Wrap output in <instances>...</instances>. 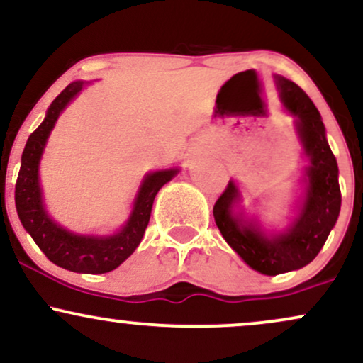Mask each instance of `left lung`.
Segmentation results:
<instances>
[{
	"label": "left lung",
	"mask_w": 363,
	"mask_h": 363,
	"mask_svg": "<svg viewBox=\"0 0 363 363\" xmlns=\"http://www.w3.org/2000/svg\"><path fill=\"white\" fill-rule=\"evenodd\" d=\"M277 85L286 109L297 116L298 136L311 158L301 215L285 234L273 239L264 237L254 225H244L232 213V206L239 198L232 181L213 206L216 227L228 245L252 269L272 277L309 264L323 249L341 208L338 164L328 145L319 111L297 83L277 77Z\"/></svg>",
	"instance_id": "1"
}]
</instances>
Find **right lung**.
<instances>
[{
    "label": "right lung",
    "instance_id": "obj_1",
    "mask_svg": "<svg viewBox=\"0 0 363 363\" xmlns=\"http://www.w3.org/2000/svg\"><path fill=\"white\" fill-rule=\"evenodd\" d=\"M82 82L69 83L52 101L43 124L28 136L22 153V167L15 184V205L23 228L32 235L34 242L49 261L74 273L99 274L116 269L135 252L150 222L153 199L158 189L167 184L177 170H158L145 177L126 227L118 234L111 237H85L69 234L65 228L57 227L45 213L43 205L39 160L61 111L82 90Z\"/></svg>",
    "mask_w": 363,
    "mask_h": 363
}]
</instances>
